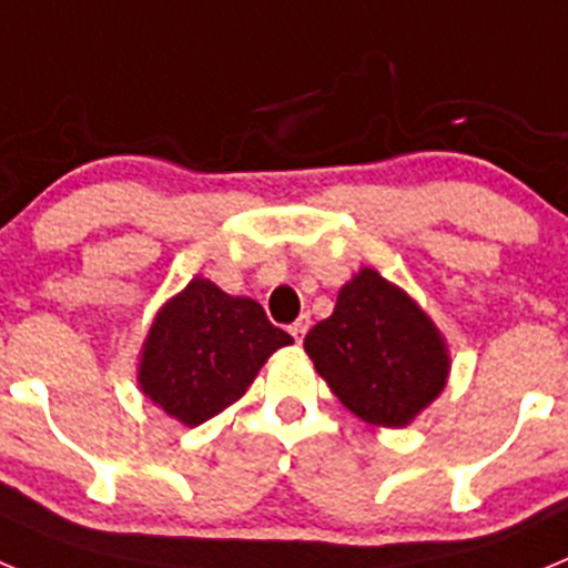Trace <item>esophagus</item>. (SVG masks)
<instances>
[{
	"label": "esophagus",
	"mask_w": 568,
	"mask_h": 568,
	"mask_svg": "<svg viewBox=\"0 0 568 568\" xmlns=\"http://www.w3.org/2000/svg\"><path fill=\"white\" fill-rule=\"evenodd\" d=\"M307 329H310V315H301L298 321H293V324H290V333H293L295 341L304 338V335H307Z\"/></svg>",
	"instance_id": "1"
}]
</instances>
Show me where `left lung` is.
<instances>
[{
    "mask_svg": "<svg viewBox=\"0 0 568 568\" xmlns=\"http://www.w3.org/2000/svg\"><path fill=\"white\" fill-rule=\"evenodd\" d=\"M304 349L349 413L389 429L424 413L449 378V349L433 318L373 267L346 281Z\"/></svg>",
    "mask_w": 568,
    "mask_h": 568,
    "instance_id": "left-lung-1",
    "label": "left lung"
}]
</instances>
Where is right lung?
<instances>
[{
	"instance_id": "1",
	"label": "right lung",
	"mask_w": 568,
	"mask_h": 568,
	"mask_svg": "<svg viewBox=\"0 0 568 568\" xmlns=\"http://www.w3.org/2000/svg\"><path fill=\"white\" fill-rule=\"evenodd\" d=\"M258 301L227 295L195 275L153 318L139 358V386L170 418L199 426L227 409L281 346Z\"/></svg>"
}]
</instances>
